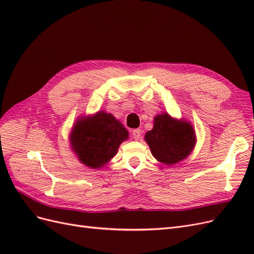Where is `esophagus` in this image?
<instances>
[{"label":"esophagus","mask_w":254,"mask_h":254,"mask_svg":"<svg viewBox=\"0 0 254 254\" xmlns=\"http://www.w3.org/2000/svg\"><path fill=\"white\" fill-rule=\"evenodd\" d=\"M141 133H142V131L140 129H134V130H132V136H133V139L134 140H139L140 137H141Z\"/></svg>","instance_id":"esophagus-1"}]
</instances>
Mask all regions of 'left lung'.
<instances>
[{"label": "left lung", "mask_w": 254, "mask_h": 254, "mask_svg": "<svg viewBox=\"0 0 254 254\" xmlns=\"http://www.w3.org/2000/svg\"><path fill=\"white\" fill-rule=\"evenodd\" d=\"M145 141L159 162L173 165L188 158L194 149L196 136L188 121L176 120L163 113L155 118L153 128L146 132Z\"/></svg>", "instance_id": "left-lung-1"}]
</instances>
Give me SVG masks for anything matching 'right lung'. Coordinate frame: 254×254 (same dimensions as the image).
Returning <instances> with one entry per match:
<instances>
[{"label": "right lung", "instance_id": "1", "mask_svg": "<svg viewBox=\"0 0 254 254\" xmlns=\"http://www.w3.org/2000/svg\"><path fill=\"white\" fill-rule=\"evenodd\" d=\"M128 131L112 114L99 111L75 123L70 141L78 160L91 168H101L117 155Z\"/></svg>", "mask_w": 254, "mask_h": 254}]
</instances>
